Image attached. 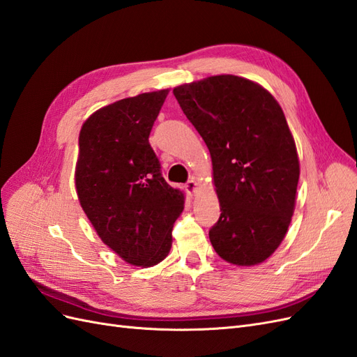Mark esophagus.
<instances>
[{"instance_id": "1", "label": "esophagus", "mask_w": 357, "mask_h": 357, "mask_svg": "<svg viewBox=\"0 0 357 357\" xmlns=\"http://www.w3.org/2000/svg\"><path fill=\"white\" fill-rule=\"evenodd\" d=\"M197 181L195 180H189L186 185H185V188H186V192L189 193V195H193V193H195V190H197Z\"/></svg>"}]
</instances>
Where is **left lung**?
<instances>
[{
	"mask_svg": "<svg viewBox=\"0 0 357 357\" xmlns=\"http://www.w3.org/2000/svg\"><path fill=\"white\" fill-rule=\"evenodd\" d=\"M172 92L211 155L222 211L208 232L215 253L234 265L264 262L287 232L299 180L282 107L261 84L231 74Z\"/></svg>",
	"mask_w": 357,
	"mask_h": 357,
	"instance_id": "1",
	"label": "left lung"
}]
</instances>
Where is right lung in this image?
Returning <instances> with one entry per match:
<instances>
[{"instance_id": "right-lung-1", "label": "right lung", "mask_w": 357, "mask_h": 357, "mask_svg": "<svg viewBox=\"0 0 357 357\" xmlns=\"http://www.w3.org/2000/svg\"><path fill=\"white\" fill-rule=\"evenodd\" d=\"M168 89L96 110L80 129L75 189L105 245L135 266L168 256L185 193L162 177L149 135Z\"/></svg>"}]
</instances>
